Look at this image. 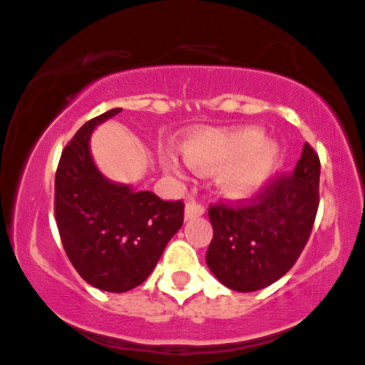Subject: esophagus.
Here are the masks:
<instances>
[{
    "label": "esophagus",
    "instance_id": "esophagus-1",
    "mask_svg": "<svg viewBox=\"0 0 365 365\" xmlns=\"http://www.w3.org/2000/svg\"><path fill=\"white\" fill-rule=\"evenodd\" d=\"M205 213V206L197 203V201L190 200L187 206H185V220H192V217L201 216Z\"/></svg>",
    "mask_w": 365,
    "mask_h": 365
}]
</instances>
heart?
<instances>
[{
  "mask_svg": "<svg viewBox=\"0 0 365 365\" xmlns=\"http://www.w3.org/2000/svg\"><path fill=\"white\" fill-rule=\"evenodd\" d=\"M185 157L195 170L206 172L222 167L217 183L222 193L232 198L247 197L269 180L279 160V145L264 140L257 128L237 130H208L190 140ZM165 167L175 172L173 160Z\"/></svg>",
  "mask_w": 365,
  "mask_h": 365,
  "instance_id": "obj_1",
  "label": "heart"
}]
</instances>
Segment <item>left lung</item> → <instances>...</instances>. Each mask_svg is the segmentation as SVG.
<instances>
[{"label": "left lung", "mask_w": 365, "mask_h": 365, "mask_svg": "<svg viewBox=\"0 0 365 365\" xmlns=\"http://www.w3.org/2000/svg\"><path fill=\"white\" fill-rule=\"evenodd\" d=\"M318 205L319 157L307 143L297 167L272 178L254 198L210 205V270L236 292L274 284L295 265L307 246Z\"/></svg>", "instance_id": "obj_1"}]
</instances>
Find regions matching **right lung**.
Instances as JSON below:
<instances>
[{
	"instance_id": "add662e5",
	"label": "right lung",
	"mask_w": 365,
	"mask_h": 365,
	"mask_svg": "<svg viewBox=\"0 0 365 365\" xmlns=\"http://www.w3.org/2000/svg\"><path fill=\"white\" fill-rule=\"evenodd\" d=\"M114 108L81 126L62 150L53 211L62 246L81 279L100 290H133L150 275L183 225V201H164L105 178L90 154L96 124Z\"/></svg>"
}]
</instances>
